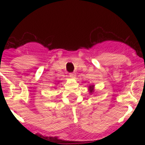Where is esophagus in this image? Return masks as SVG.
Returning <instances> with one entry per match:
<instances>
[{"mask_svg": "<svg viewBox=\"0 0 145 145\" xmlns=\"http://www.w3.org/2000/svg\"><path fill=\"white\" fill-rule=\"evenodd\" d=\"M69 76H70V78H73V77H75V74H73V73H69Z\"/></svg>", "mask_w": 145, "mask_h": 145, "instance_id": "obj_1", "label": "esophagus"}]
</instances>
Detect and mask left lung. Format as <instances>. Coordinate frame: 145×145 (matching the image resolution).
<instances>
[{
    "instance_id": "8db88e82",
    "label": "left lung",
    "mask_w": 145,
    "mask_h": 145,
    "mask_svg": "<svg viewBox=\"0 0 145 145\" xmlns=\"http://www.w3.org/2000/svg\"><path fill=\"white\" fill-rule=\"evenodd\" d=\"M88 91H89V93L92 94V93H93V91H94V85L89 86H88Z\"/></svg>"
}]
</instances>
